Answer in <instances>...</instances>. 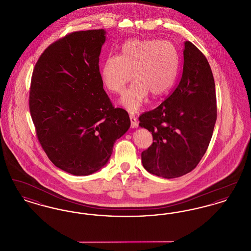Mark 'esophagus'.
<instances>
[{
	"mask_svg": "<svg viewBox=\"0 0 251 251\" xmlns=\"http://www.w3.org/2000/svg\"><path fill=\"white\" fill-rule=\"evenodd\" d=\"M130 120H131V128H137L138 127V121L133 115H130Z\"/></svg>",
	"mask_w": 251,
	"mask_h": 251,
	"instance_id": "obj_1",
	"label": "esophagus"
}]
</instances>
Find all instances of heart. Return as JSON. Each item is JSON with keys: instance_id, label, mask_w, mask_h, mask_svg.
<instances>
[{"instance_id": "obj_1", "label": "heart", "mask_w": 251, "mask_h": 251, "mask_svg": "<svg viewBox=\"0 0 251 251\" xmlns=\"http://www.w3.org/2000/svg\"><path fill=\"white\" fill-rule=\"evenodd\" d=\"M178 67V52L170 42L130 39L122 45L119 56L105 58L100 74L104 87L115 94L123 91L132 74L135 82L124 91L120 103L129 112H136L149 93L152 97L167 93L175 82Z\"/></svg>"}]
</instances>
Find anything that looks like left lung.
I'll use <instances>...</instances> for the list:
<instances>
[{
	"mask_svg": "<svg viewBox=\"0 0 251 251\" xmlns=\"http://www.w3.org/2000/svg\"><path fill=\"white\" fill-rule=\"evenodd\" d=\"M139 126L151 132L153 143L141 153L144 168L172 179L198 166L211 141L216 121L215 84L202 52L184 42L183 68L172 94L139 117Z\"/></svg>",
	"mask_w": 251,
	"mask_h": 251,
	"instance_id": "8db88e82",
	"label": "left lung"
}]
</instances>
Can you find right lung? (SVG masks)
I'll list each match as a JSON object with an SVG mask.
<instances>
[{
    "instance_id": "1",
    "label": "right lung",
    "mask_w": 251,
    "mask_h": 251,
    "mask_svg": "<svg viewBox=\"0 0 251 251\" xmlns=\"http://www.w3.org/2000/svg\"><path fill=\"white\" fill-rule=\"evenodd\" d=\"M103 29L74 32L44 50L32 75L29 107L37 138L55 167L86 176L109 161L131 126L103 89L99 61Z\"/></svg>"
}]
</instances>
